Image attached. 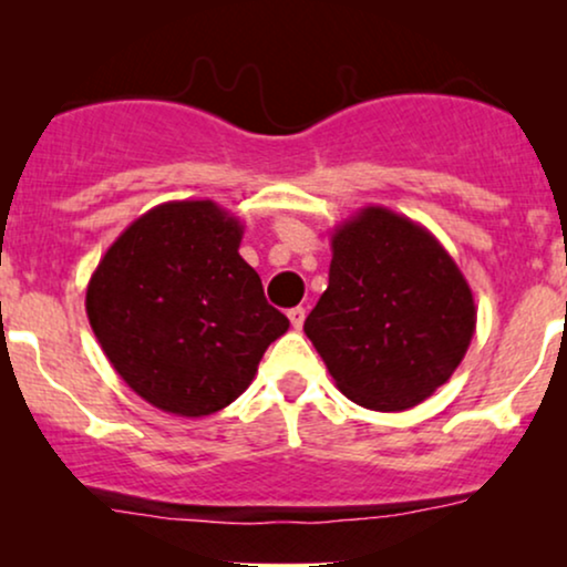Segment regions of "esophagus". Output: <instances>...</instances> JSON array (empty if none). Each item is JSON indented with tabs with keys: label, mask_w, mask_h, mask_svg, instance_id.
<instances>
[{
	"label": "esophagus",
	"mask_w": 567,
	"mask_h": 567,
	"mask_svg": "<svg viewBox=\"0 0 567 567\" xmlns=\"http://www.w3.org/2000/svg\"><path fill=\"white\" fill-rule=\"evenodd\" d=\"M288 320H290L292 328L301 330L303 328V320H306V309H303V306H292V309L288 311Z\"/></svg>",
	"instance_id": "34e87169"
}]
</instances>
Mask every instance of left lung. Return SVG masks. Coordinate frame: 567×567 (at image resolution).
I'll return each instance as SVG.
<instances>
[{"label":"left lung","mask_w":567,"mask_h":567,"mask_svg":"<svg viewBox=\"0 0 567 567\" xmlns=\"http://www.w3.org/2000/svg\"><path fill=\"white\" fill-rule=\"evenodd\" d=\"M328 290L303 333L357 405L396 413L424 402L470 349V282L432 231L386 207L336 226Z\"/></svg>","instance_id":"1"}]
</instances>
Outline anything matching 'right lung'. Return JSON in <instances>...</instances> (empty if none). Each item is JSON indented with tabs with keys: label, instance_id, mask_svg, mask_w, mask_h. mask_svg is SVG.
<instances>
[{
	"label": "right lung",
	"instance_id": "right-lung-1",
	"mask_svg": "<svg viewBox=\"0 0 567 567\" xmlns=\"http://www.w3.org/2000/svg\"><path fill=\"white\" fill-rule=\"evenodd\" d=\"M243 231L213 199L162 202L116 237L90 277V328L148 405L184 419L218 413L290 328L239 256Z\"/></svg>",
	"mask_w": 567,
	"mask_h": 567
}]
</instances>
